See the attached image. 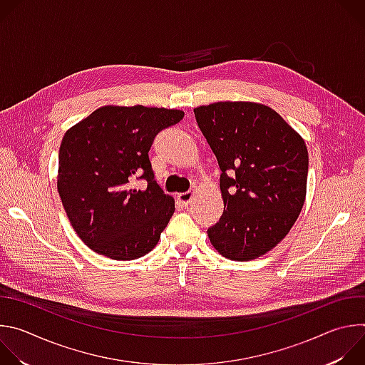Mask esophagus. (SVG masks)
I'll use <instances>...</instances> for the list:
<instances>
[{"instance_id": "1", "label": "esophagus", "mask_w": 365, "mask_h": 365, "mask_svg": "<svg viewBox=\"0 0 365 365\" xmlns=\"http://www.w3.org/2000/svg\"><path fill=\"white\" fill-rule=\"evenodd\" d=\"M192 199H193V192H185V193L178 195V200L183 206H187L192 202Z\"/></svg>"}]
</instances>
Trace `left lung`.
<instances>
[{
    "mask_svg": "<svg viewBox=\"0 0 365 365\" xmlns=\"http://www.w3.org/2000/svg\"><path fill=\"white\" fill-rule=\"evenodd\" d=\"M193 113L222 172L224 214L207 237L228 259L262 257L289 234L303 207L304 140L263 103L224 101Z\"/></svg>",
    "mask_w": 365,
    "mask_h": 365,
    "instance_id": "1",
    "label": "left lung"
}]
</instances>
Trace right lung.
Returning a JSON list of instances; mask_svg holds the SVG:
<instances>
[{"label":"right lung","mask_w":365,"mask_h":365,"mask_svg":"<svg viewBox=\"0 0 365 365\" xmlns=\"http://www.w3.org/2000/svg\"><path fill=\"white\" fill-rule=\"evenodd\" d=\"M185 117L180 110L106 106L71 127L59 148L58 190L78 237L113 259H135L160 240L175 199L154 180V137ZM148 182L144 190L133 182Z\"/></svg>","instance_id":"add662e5"}]
</instances>
